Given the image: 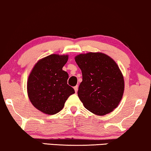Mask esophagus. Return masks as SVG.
I'll list each match as a JSON object with an SVG mask.
<instances>
[{
	"mask_svg": "<svg viewBox=\"0 0 151 151\" xmlns=\"http://www.w3.org/2000/svg\"><path fill=\"white\" fill-rule=\"evenodd\" d=\"M74 91H75V93H77V91H78V86H74Z\"/></svg>",
	"mask_w": 151,
	"mask_h": 151,
	"instance_id": "obj_1",
	"label": "esophagus"
}]
</instances>
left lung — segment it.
<instances>
[{
	"instance_id": "1",
	"label": "left lung",
	"mask_w": 151,
	"mask_h": 151,
	"mask_svg": "<svg viewBox=\"0 0 151 151\" xmlns=\"http://www.w3.org/2000/svg\"><path fill=\"white\" fill-rule=\"evenodd\" d=\"M81 70L78 96L85 108L98 116L113 111L124 92L123 75L116 63L105 53L89 52L75 56Z\"/></svg>"
}]
</instances>
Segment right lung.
Listing matches in <instances>:
<instances>
[{
    "label": "right lung",
    "instance_id": "add662e5",
    "mask_svg": "<svg viewBox=\"0 0 151 151\" xmlns=\"http://www.w3.org/2000/svg\"><path fill=\"white\" fill-rule=\"evenodd\" d=\"M68 60V55H49L38 60L28 76V98L44 114H57L64 107L70 95L74 93L73 88L68 84V72L63 70Z\"/></svg>",
    "mask_w": 151,
    "mask_h": 151
}]
</instances>
